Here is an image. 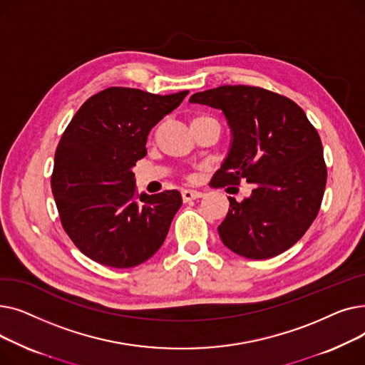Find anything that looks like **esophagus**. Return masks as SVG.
<instances>
[{
    "instance_id": "esophagus-1",
    "label": "esophagus",
    "mask_w": 365,
    "mask_h": 365,
    "mask_svg": "<svg viewBox=\"0 0 365 365\" xmlns=\"http://www.w3.org/2000/svg\"><path fill=\"white\" fill-rule=\"evenodd\" d=\"M202 194L198 192V190H190V189H185L182 190V198L185 202L187 201H192V200H197V198H201Z\"/></svg>"
}]
</instances>
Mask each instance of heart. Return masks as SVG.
Instances as JSON below:
<instances>
[{
  "mask_svg": "<svg viewBox=\"0 0 365 365\" xmlns=\"http://www.w3.org/2000/svg\"><path fill=\"white\" fill-rule=\"evenodd\" d=\"M201 118H205V117H195V118L192 120V123H194V121H197V120H201ZM153 133H155V131H152V134H150V138H153Z\"/></svg>",
  "mask_w": 365,
  "mask_h": 365,
  "instance_id": "1",
  "label": "heart"
}]
</instances>
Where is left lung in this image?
Instances as JSON below:
<instances>
[{
    "instance_id": "8db88e82",
    "label": "left lung",
    "mask_w": 365,
    "mask_h": 365,
    "mask_svg": "<svg viewBox=\"0 0 365 365\" xmlns=\"http://www.w3.org/2000/svg\"><path fill=\"white\" fill-rule=\"evenodd\" d=\"M189 102L220 109L232 130V146L213 187L255 186L241 202L229 197L217 231L223 244L247 259H269L289 250L315 220L327 183L317 128L303 109L282 94L253 86H222Z\"/></svg>"
}]
</instances>
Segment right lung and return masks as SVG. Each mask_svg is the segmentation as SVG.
Segmentation results:
<instances>
[{"mask_svg": "<svg viewBox=\"0 0 365 365\" xmlns=\"http://www.w3.org/2000/svg\"><path fill=\"white\" fill-rule=\"evenodd\" d=\"M186 94L109 87L86 101L63 131L51 190L65 232L91 260L133 267L163 245L182 197L176 189L139 195L133 167L146 155L150 128Z\"/></svg>", "mask_w": 365, "mask_h": 365, "instance_id": "right-lung-1", "label": "right lung"}]
</instances>
